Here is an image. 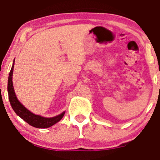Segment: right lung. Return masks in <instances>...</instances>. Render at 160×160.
<instances>
[{
    "label": "right lung",
    "mask_w": 160,
    "mask_h": 160,
    "mask_svg": "<svg viewBox=\"0 0 160 160\" xmlns=\"http://www.w3.org/2000/svg\"><path fill=\"white\" fill-rule=\"evenodd\" d=\"M14 62L12 63V68H11L10 74L8 78V84H7V91H8L9 100H10V104L12 108L15 113L19 117H21L23 120L28 122L29 125L33 126V127L38 128H49L58 122V121L62 120V117L65 115V112H62L61 114L56 116V117H50V118H47V117H41L40 115H36L32 113L30 111L27 109L22 104L20 103V102L16 98L15 92H14L13 84H12V72H13L14 68Z\"/></svg>",
    "instance_id": "right-lung-1"
}]
</instances>
